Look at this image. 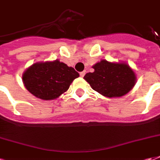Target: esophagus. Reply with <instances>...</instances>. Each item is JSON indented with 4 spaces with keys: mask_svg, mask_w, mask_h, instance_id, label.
Returning <instances> with one entry per match:
<instances>
[{
    "mask_svg": "<svg viewBox=\"0 0 160 160\" xmlns=\"http://www.w3.org/2000/svg\"><path fill=\"white\" fill-rule=\"evenodd\" d=\"M84 75H85V72H80V76H81L82 78H83V77H84Z\"/></svg>",
    "mask_w": 160,
    "mask_h": 160,
    "instance_id": "1",
    "label": "esophagus"
}]
</instances>
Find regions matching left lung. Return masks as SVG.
I'll list each match as a JSON object with an SVG mask.
<instances>
[{
    "label": "left lung",
    "instance_id": "left-lung-1",
    "mask_svg": "<svg viewBox=\"0 0 160 160\" xmlns=\"http://www.w3.org/2000/svg\"><path fill=\"white\" fill-rule=\"evenodd\" d=\"M83 78L94 90L105 97H121L128 94L136 83V75L125 62H110L101 59L92 66Z\"/></svg>",
    "mask_w": 160,
    "mask_h": 160
}]
</instances>
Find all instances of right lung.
I'll return each mask as SVG.
<instances>
[{
  "mask_svg": "<svg viewBox=\"0 0 160 160\" xmlns=\"http://www.w3.org/2000/svg\"><path fill=\"white\" fill-rule=\"evenodd\" d=\"M78 77V72L73 67L56 59L36 62L29 66L22 75V81L34 96L50 101L67 91L73 80Z\"/></svg>",
  "mask_w": 160,
  "mask_h": 160,
  "instance_id": "1",
  "label": "right lung"
}]
</instances>
